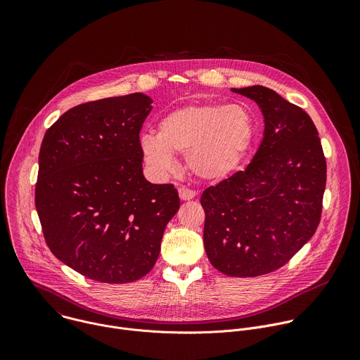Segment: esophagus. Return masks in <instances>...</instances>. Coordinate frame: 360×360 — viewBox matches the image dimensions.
Returning <instances> with one entry per match:
<instances>
[{"mask_svg":"<svg viewBox=\"0 0 360 360\" xmlns=\"http://www.w3.org/2000/svg\"><path fill=\"white\" fill-rule=\"evenodd\" d=\"M178 192H179V198L182 200H191L196 196V192L192 191V189H188V188H179Z\"/></svg>","mask_w":360,"mask_h":360,"instance_id":"34e87169","label":"esophagus"}]
</instances>
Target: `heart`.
<instances>
[{
  "label": "heart",
  "mask_w": 360,
  "mask_h": 360,
  "mask_svg": "<svg viewBox=\"0 0 360 360\" xmlns=\"http://www.w3.org/2000/svg\"><path fill=\"white\" fill-rule=\"evenodd\" d=\"M253 120L239 105L200 104L167 114L157 134L141 136L142 157L150 171L167 176L185 155L188 169L200 179L219 181L232 174L252 143Z\"/></svg>",
  "instance_id": "1"
}]
</instances>
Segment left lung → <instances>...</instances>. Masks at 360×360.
Here are the masks:
<instances>
[{"mask_svg": "<svg viewBox=\"0 0 360 360\" xmlns=\"http://www.w3.org/2000/svg\"><path fill=\"white\" fill-rule=\"evenodd\" d=\"M233 92L258 102L265 132L245 171L203 191V245L219 272L253 278L282 268L314 236L326 158L314 121L300 107L262 85Z\"/></svg>", "mask_w": 360, "mask_h": 360, "instance_id": "left-lung-1", "label": "left lung"}]
</instances>
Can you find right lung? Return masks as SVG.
I'll list each match as a JSON object with an SVG mask.
<instances>
[{
	"instance_id": "obj_1",
	"label": "right lung",
	"mask_w": 360,
	"mask_h": 360,
	"mask_svg": "<svg viewBox=\"0 0 360 360\" xmlns=\"http://www.w3.org/2000/svg\"><path fill=\"white\" fill-rule=\"evenodd\" d=\"M143 94L89 101L51 125L39 149L35 208L48 248L78 274L129 283L155 265L179 210L172 184L142 174Z\"/></svg>"
}]
</instances>
